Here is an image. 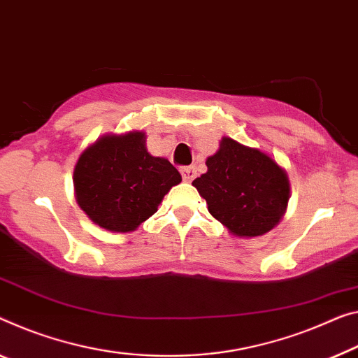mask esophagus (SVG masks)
<instances>
[{"label": "esophagus", "instance_id": "1", "mask_svg": "<svg viewBox=\"0 0 358 358\" xmlns=\"http://www.w3.org/2000/svg\"><path fill=\"white\" fill-rule=\"evenodd\" d=\"M180 174H182V179L185 180V182H192L196 176V169H195V166H184V168H180Z\"/></svg>", "mask_w": 358, "mask_h": 358}]
</instances>
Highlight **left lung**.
<instances>
[{"label":"left lung","instance_id":"left-lung-1","mask_svg":"<svg viewBox=\"0 0 358 358\" xmlns=\"http://www.w3.org/2000/svg\"><path fill=\"white\" fill-rule=\"evenodd\" d=\"M208 171L192 185L206 200L208 211L240 238L272 230L287 211V171L267 153L222 137L206 160Z\"/></svg>","mask_w":358,"mask_h":358}]
</instances>
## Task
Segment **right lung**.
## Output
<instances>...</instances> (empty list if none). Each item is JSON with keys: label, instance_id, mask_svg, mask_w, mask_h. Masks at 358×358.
Returning a JSON list of instances; mask_svg holds the SVG:
<instances>
[{"label": "right lung", "instance_id": "add662e5", "mask_svg": "<svg viewBox=\"0 0 358 358\" xmlns=\"http://www.w3.org/2000/svg\"><path fill=\"white\" fill-rule=\"evenodd\" d=\"M180 180L166 158L147 152L142 131L101 137L81 153L73 171L80 208L110 232H133Z\"/></svg>", "mask_w": 358, "mask_h": 358}]
</instances>
